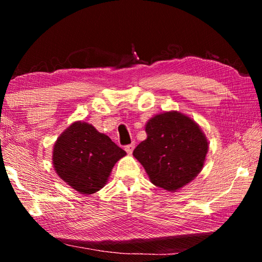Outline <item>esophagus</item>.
<instances>
[{
    "label": "esophagus",
    "mask_w": 262,
    "mask_h": 262,
    "mask_svg": "<svg viewBox=\"0 0 262 262\" xmlns=\"http://www.w3.org/2000/svg\"><path fill=\"white\" fill-rule=\"evenodd\" d=\"M134 148H135V144L134 143H130V144H128V145H126L125 147V150L127 151V154H132L133 152V150H134Z\"/></svg>",
    "instance_id": "obj_1"
}]
</instances>
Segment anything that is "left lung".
Returning a JSON list of instances; mask_svg holds the SVG:
<instances>
[{
	"instance_id": "left-lung-1",
	"label": "left lung",
	"mask_w": 262,
	"mask_h": 262,
	"mask_svg": "<svg viewBox=\"0 0 262 262\" xmlns=\"http://www.w3.org/2000/svg\"><path fill=\"white\" fill-rule=\"evenodd\" d=\"M145 132L147 140L137 145L133 155L154 185L174 192L199 174L208 142L192 119L174 111L165 112L150 119Z\"/></svg>"
}]
</instances>
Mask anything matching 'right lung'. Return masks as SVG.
<instances>
[{"mask_svg": "<svg viewBox=\"0 0 262 262\" xmlns=\"http://www.w3.org/2000/svg\"><path fill=\"white\" fill-rule=\"evenodd\" d=\"M126 155L94 126L75 122L57 139L53 164L62 180L81 194H92L105 185L114 164Z\"/></svg>", "mask_w": 262, "mask_h": 262, "instance_id": "1", "label": "right lung"}]
</instances>
